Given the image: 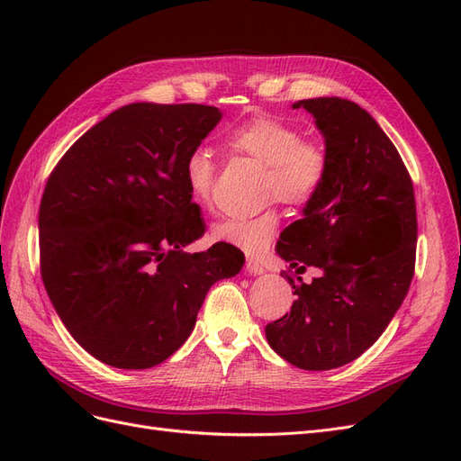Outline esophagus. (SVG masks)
Masks as SVG:
<instances>
[{
    "mask_svg": "<svg viewBox=\"0 0 461 461\" xmlns=\"http://www.w3.org/2000/svg\"><path fill=\"white\" fill-rule=\"evenodd\" d=\"M246 271H248L249 275H261V273H265V267H263V265H261L258 259L246 258Z\"/></svg>",
    "mask_w": 461,
    "mask_h": 461,
    "instance_id": "obj_1",
    "label": "esophagus"
}]
</instances>
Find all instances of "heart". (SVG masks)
I'll use <instances>...</instances> for the list:
<instances>
[{
	"label": "heart",
	"mask_w": 461,
	"mask_h": 461,
	"mask_svg": "<svg viewBox=\"0 0 461 461\" xmlns=\"http://www.w3.org/2000/svg\"><path fill=\"white\" fill-rule=\"evenodd\" d=\"M225 148L236 156L258 159L267 167L265 194L290 205H308L323 192L329 173L330 156L323 142L303 138L296 124L276 117H254L236 124L225 134ZM183 175L188 192L196 202H209L217 175L213 151L194 148L185 163ZM281 225V215L275 207L249 217H222L217 221L212 236L242 249L246 254H259Z\"/></svg>",
	"instance_id": "1"
}]
</instances>
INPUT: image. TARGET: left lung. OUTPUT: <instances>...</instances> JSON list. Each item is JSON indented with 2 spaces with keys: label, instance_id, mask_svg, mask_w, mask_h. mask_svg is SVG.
Masks as SVG:
<instances>
[{
  "label": "left lung",
  "instance_id": "8db88e82",
  "mask_svg": "<svg viewBox=\"0 0 461 461\" xmlns=\"http://www.w3.org/2000/svg\"><path fill=\"white\" fill-rule=\"evenodd\" d=\"M298 107L310 111L325 136L330 173L276 242V254L290 263L283 273L296 300L265 327V337L288 364L327 371L373 346L408 294L415 194L398 149L366 109L340 97L302 100ZM308 267L321 275L305 285L299 275Z\"/></svg>",
  "mask_w": 461,
  "mask_h": 461
}]
</instances>
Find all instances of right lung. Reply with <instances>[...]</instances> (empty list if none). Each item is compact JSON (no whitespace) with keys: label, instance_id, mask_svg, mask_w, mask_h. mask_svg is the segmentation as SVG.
Listing matches in <instances>:
<instances>
[{"label":"right lung","instance_id":"add662e5","mask_svg":"<svg viewBox=\"0 0 461 461\" xmlns=\"http://www.w3.org/2000/svg\"><path fill=\"white\" fill-rule=\"evenodd\" d=\"M221 121L200 104H131L67 149L40 202V273L71 337L95 359L148 369L196 325L207 290L242 269L225 242L183 248L203 234L183 163Z\"/></svg>","mask_w":461,"mask_h":461}]
</instances>
